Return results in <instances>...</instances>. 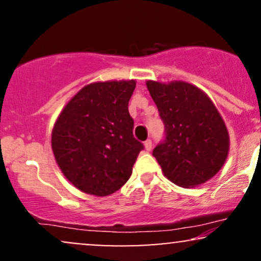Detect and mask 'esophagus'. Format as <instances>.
I'll return each mask as SVG.
<instances>
[{
    "label": "esophagus",
    "instance_id": "34e87169",
    "mask_svg": "<svg viewBox=\"0 0 261 261\" xmlns=\"http://www.w3.org/2000/svg\"><path fill=\"white\" fill-rule=\"evenodd\" d=\"M145 149L146 151H151L152 149V141L151 140H146L145 141Z\"/></svg>",
    "mask_w": 261,
    "mask_h": 261
}]
</instances>
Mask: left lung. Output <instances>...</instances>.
<instances>
[{"label":"left lung","instance_id":"obj_1","mask_svg":"<svg viewBox=\"0 0 261 261\" xmlns=\"http://www.w3.org/2000/svg\"><path fill=\"white\" fill-rule=\"evenodd\" d=\"M146 86L164 124V141L152 152L164 176L181 188L210 180L229 151L228 130L217 108L201 89L182 81H147Z\"/></svg>","mask_w":261,"mask_h":261}]
</instances>
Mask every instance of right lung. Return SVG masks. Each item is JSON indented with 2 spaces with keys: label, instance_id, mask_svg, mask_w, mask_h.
<instances>
[{
  "label": "right lung",
  "instance_id": "obj_1",
  "mask_svg": "<svg viewBox=\"0 0 261 261\" xmlns=\"http://www.w3.org/2000/svg\"><path fill=\"white\" fill-rule=\"evenodd\" d=\"M136 81H107L83 87L54 125L58 166L79 190L107 196L128 180L143 145L134 137L128 100Z\"/></svg>",
  "mask_w": 261,
  "mask_h": 261
}]
</instances>
